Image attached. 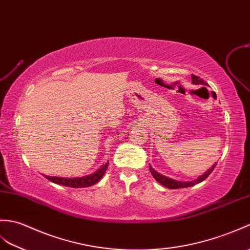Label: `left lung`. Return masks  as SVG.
Here are the masks:
<instances>
[{
  "label": "left lung",
  "mask_w": 250,
  "mask_h": 250,
  "mask_svg": "<svg viewBox=\"0 0 250 250\" xmlns=\"http://www.w3.org/2000/svg\"><path fill=\"white\" fill-rule=\"evenodd\" d=\"M191 83L195 84V85H208L204 80L200 79L199 77H197V75H194L191 74ZM216 164H214L210 169L207 170V172H205L204 175L200 176L199 178H197L196 180H194V181H188V182H183V181H177V180H173V179H170L168 177H165L163 175H161L160 172H158L156 170H154L153 168L151 166H149V169H150V172L152 173L153 178L158 181L160 184L164 185L165 188H170V189H176V188H189V187H193V185L197 184V183H200L204 181V180H206L208 175L214 170V168H215Z\"/></svg>",
  "instance_id": "left-lung-1"
}]
</instances>
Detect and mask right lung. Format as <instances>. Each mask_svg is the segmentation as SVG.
<instances>
[{"label": "right lung", "instance_id": "right-lung-1", "mask_svg": "<svg viewBox=\"0 0 250 250\" xmlns=\"http://www.w3.org/2000/svg\"><path fill=\"white\" fill-rule=\"evenodd\" d=\"M108 166V162L105 164H103L99 169L95 172H92L91 175H87L84 177H79V178H62V177H51V176H44L48 180H50L51 182L63 185V187H68V188H88L91 187V185L96 184L99 180H100L104 173H105L106 169Z\"/></svg>", "mask_w": 250, "mask_h": 250}]
</instances>
